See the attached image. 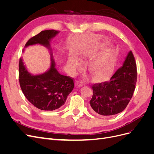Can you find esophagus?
<instances>
[{
  "mask_svg": "<svg viewBox=\"0 0 154 154\" xmlns=\"http://www.w3.org/2000/svg\"><path fill=\"white\" fill-rule=\"evenodd\" d=\"M75 85H76V87H78V88H80L83 85V83L80 82H76V83H75Z\"/></svg>",
  "mask_w": 154,
  "mask_h": 154,
  "instance_id": "34e87169",
  "label": "esophagus"
}]
</instances>
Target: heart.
I'll return each instance as SVG.
<instances>
[{"instance_id": "heart-1", "label": "heart", "mask_w": 154, "mask_h": 154, "mask_svg": "<svg viewBox=\"0 0 154 154\" xmlns=\"http://www.w3.org/2000/svg\"><path fill=\"white\" fill-rule=\"evenodd\" d=\"M116 62V54L111 45H105L100 53L92 59L89 64L90 71L94 75L105 77L112 71ZM78 60L72 57L68 59L67 64L70 69L73 71L78 65Z\"/></svg>"}]
</instances>
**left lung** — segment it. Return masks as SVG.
<instances>
[{"label":"left lung","mask_w":154,"mask_h":154,"mask_svg":"<svg viewBox=\"0 0 154 154\" xmlns=\"http://www.w3.org/2000/svg\"><path fill=\"white\" fill-rule=\"evenodd\" d=\"M137 82V67L131 51L109 82L92 86L90 105L94 113L113 116L123 111L131 100Z\"/></svg>","instance_id":"8db88e82"}]
</instances>
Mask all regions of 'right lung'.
<instances>
[{
  "label": "right lung",
  "instance_id": "add662e5",
  "mask_svg": "<svg viewBox=\"0 0 154 154\" xmlns=\"http://www.w3.org/2000/svg\"><path fill=\"white\" fill-rule=\"evenodd\" d=\"M59 32L53 29L42 31L32 37L25 45L26 48L30 45L40 44L49 51L51 66L47 71L34 75L27 71L22 58L19 61L21 89L32 105L42 110H54L61 107L66 103L67 96L74 87L72 79L62 75L55 68L50 42Z\"/></svg>",
  "mask_w": 154,
  "mask_h": 154
}]
</instances>
